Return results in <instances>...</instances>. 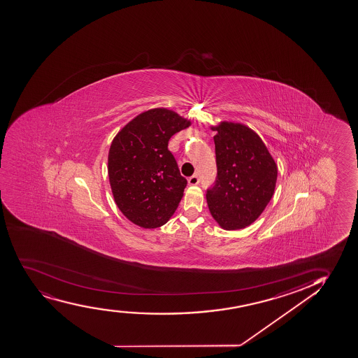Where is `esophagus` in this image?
Masks as SVG:
<instances>
[{"mask_svg":"<svg viewBox=\"0 0 358 358\" xmlns=\"http://www.w3.org/2000/svg\"><path fill=\"white\" fill-rule=\"evenodd\" d=\"M189 185H198L199 184V177L197 174H194L192 177L189 178Z\"/></svg>","mask_w":358,"mask_h":358,"instance_id":"obj_1","label":"esophagus"}]
</instances>
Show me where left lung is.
I'll use <instances>...</instances> for the list:
<instances>
[{
  "label": "left lung",
  "mask_w": 358,
  "mask_h": 358,
  "mask_svg": "<svg viewBox=\"0 0 358 358\" xmlns=\"http://www.w3.org/2000/svg\"><path fill=\"white\" fill-rule=\"evenodd\" d=\"M213 130L217 174L206 201L223 229H241L259 217L273 196L277 166L259 136L243 124L224 122Z\"/></svg>",
  "instance_id": "8db88e82"
}]
</instances>
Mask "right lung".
Returning <instances> with one entry per match:
<instances>
[{
  "instance_id": "right-lung-1",
  "label": "right lung",
  "mask_w": 358,
  "mask_h": 358,
  "mask_svg": "<svg viewBox=\"0 0 358 358\" xmlns=\"http://www.w3.org/2000/svg\"><path fill=\"white\" fill-rule=\"evenodd\" d=\"M189 120L166 108L143 112L112 141L108 178L117 206L143 228L169 221L180 203L187 180L169 152V138Z\"/></svg>"
}]
</instances>
